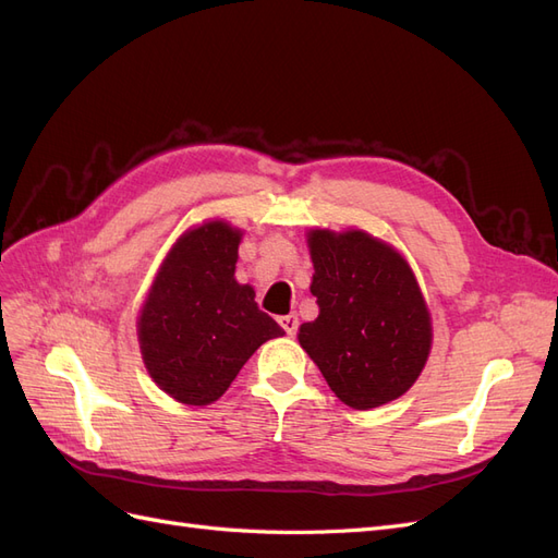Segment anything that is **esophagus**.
I'll use <instances>...</instances> for the list:
<instances>
[{"instance_id": "obj_1", "label": "esophagus", "mask_w": 558, "mask_h": 558, "mask_svg": "<svg viewBox=\"0 0 558 558\" xmlns=\"http://www.w3.org/2000/svg\"><path fill=\"white\" fill-rule=\"evenodd\" d=\"M279 324H281V328L286 330V335H295L298 332V326H300V320H298V316L295 314H289V316H281L279 318Z\"/></svg>"}]
</instances>
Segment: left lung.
Returning <instances> with one entry per match:
<instances>
[{
	"label": "left lung",
	"instance_id": "obj_1",
	"mask_svg": "<svg viewBox=\"0 0 558 558\" xmlns=\"http://www.w3.org/2000/svg\"><path fill=\"white\" fill-rule=\"evenodd\" d=\"M318 316L298 340L332 393L379 408L416 381L430 351V316L410 265L367 232H310Z\"/></svg>",
	"mask_w": 558,
	"mask_h": 558
}]
</instances>
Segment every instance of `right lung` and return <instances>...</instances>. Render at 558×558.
<instances>
[{
    "label": "right lung",
    "instance_id": "add662e5",
    "mask_svg": "<svg viewBox=\"0 0 558 558\" xmlns=\"http://www.w3.org/2000/svg\"><path fill=\"white\" fill-rule=\"evenodd\" d=\"M242 232L223 221L199 226L174 244L140 316L148 375L185 404L221 398L263 342L283 335L258 310L251 286L234 279Z\"/></svg>",
    "mask_w": 558,
    "mask_h": 558
}]
</instances>
